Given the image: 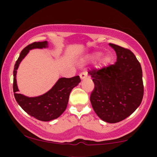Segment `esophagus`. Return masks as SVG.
Returning <instances> with one entry per match:
<instances>
[{
    "label": "esophagus",
    "instance_id": "1",
    "mask_svg": "<svg viewBox=\"0 0 157 157\" xmlns=\"http://www.w3.org/2000/svg\"><path fill=\"white\" fill-rule=\"evenodd\" d=\"M87 72L86 71H82V72H81L80 74V79L81 80H83V79L86 78V77H87Z\"/></svg>",
    "mask_w": 157,
    "mask_h": 157
}]
</instances>
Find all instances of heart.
I'll return each mask as SVG.
<instances>
[{
  "label": "heart",
  "mask_w": 157,
  "mask_h": 157,
  "mask_svg": "<svg viewBox=\"0 0 157 157\" xmlns=\"http://www.w3.org/2000/svg\"><path fill=\"white\" fill-rule=\"evenodd\" d=\"M101 55H102V52H95L90 55V58L93 60H98V59L101 57ZM111 60V57H110L109 55H106L102 57L101 63L102 65H104V66H107V65H109L110 63Z\"/></svg>",
  "instance_id": "heart-1"
}]
</instances>
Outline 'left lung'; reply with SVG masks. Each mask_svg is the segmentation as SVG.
Wrapping results in <instances>:
<instances>
[{
	"label": "left lung",
	"instance_id": "obj_1",
	"mask_svg": "<svg viewBox=\"0 0 157 157\" xmlns=\"http://www.w3.org/2000/svg\"><path fill=\"white\" fill-rule=\"evenodd\" d=\"M117 54L114 64L100 69L93 68L94 89L90 100L94 111L103 121L116 123L129 117L143 98L141 65L131 50L109 44Z\"/></svg>",
	"mask_w": 157,
	"mask_h": 157
}]
</instances>
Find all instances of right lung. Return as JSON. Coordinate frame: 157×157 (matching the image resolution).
<instances>
[{
    "label": "right lung",
    "mask_w": 157,
    "mask_h": 157,
    "mask_svg": "<svg viewBox=\"0 0 157 157\" xmlns=\"http://www.w3.org/2000/svg\"><path fill=\"white\" fill-rule=\"evenodd\" d=\"M48 47L47 41L34 42L28 45L21 51L16 61L13 71V91L14 96L18 105L30 116L40 121H50L59 117L67 107L68 97L75 86L80 83V78L75 76L71 78H60L55 86L48 92L41 96L29 97L18 94L16 74L19 64L29 50L33 48H43Z\"/></svg>",
    "instance_id": "add662e5"
}]
</instances>
